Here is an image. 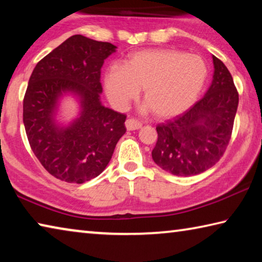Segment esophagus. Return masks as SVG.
<instances>
[{"label": "esophagus", "mask_w": 262, "mask_h": 262, "mask_svg": "<svg viewBox=\"0 0 262 262\" xmlns=\"http://www.w3.org/2000/svg\"><path fill=\"white\" fill-rule=\"evenodd\" d=\"M142 127V122L136 119H128L126 121V128L128 130H136Z\"/></svg>", "instance_id": "34e87169"}]
</instances>
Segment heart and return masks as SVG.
<instances>
[{"label":"heart","instance_id":"heart-1","mask_svg":"<svg viewBox=\"0 0 262 262\" xmlns=\"http://www.w3.org/2000/svg\"><path fill=\"white\" fill-rule=\"evenodd\" d=\"M208 67L201 56L170 48L133 53L123 66L106 70L105 90L114 106L125 108L139 96L157 118L166 119L185 112L203 90Z\"/></svg>","mask_w":262,"mask_h":262}]
</instances>
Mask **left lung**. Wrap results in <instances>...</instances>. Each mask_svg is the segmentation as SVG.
Listing matches in <instances>:
<instances>
[{"label":"left lung","mask_w":262,"mask_h":262,"mask_svg":"<svg viewBox=\"0 0 262 262\" xmlns=\"http://www.w3.org/2000/svg\"><path fill=\"white\" fill-rule=\"evenodd\" d=\"M210 88L185 113L156 127L158 139L152 159L174 176L207 171L220 161L231 140L238 107V91L231 74L216 56Z\"/></svg>","instance_id":"left-lung-1"}]
</instances>
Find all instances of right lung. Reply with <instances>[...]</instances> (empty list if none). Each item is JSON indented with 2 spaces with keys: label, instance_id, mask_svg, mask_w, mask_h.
<instances>
[{
  "label": "right lung",
  "instance_id": "right-lung-1",
  "mask_svg": "<svg viewBox=\"0 0 262 262\" xmlns=\"http://www.w3.org/2000/svg\"><path fill=\"white\" fill-rule=\"evenodd\" d=\"M110 42L75 34L35 66L23 100V122L30 147L48 173L66 183L83 184L105 170L126 133V115L100 103L104 60L115 52ZM74 92L81 115L59 127L54 114L58 97Z\"/></svg>",
  "mask_w": 262,
  "mask_h": 262
}]
</instances>
